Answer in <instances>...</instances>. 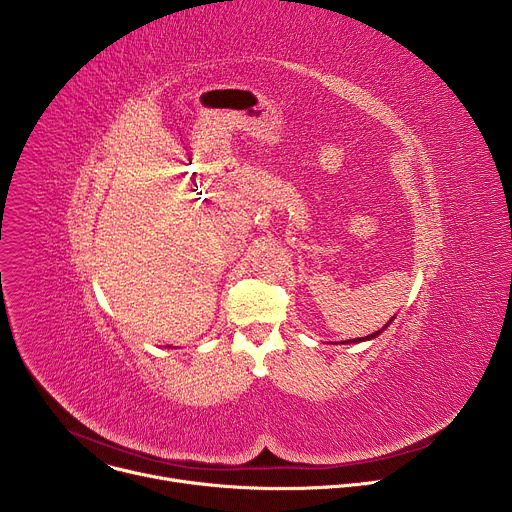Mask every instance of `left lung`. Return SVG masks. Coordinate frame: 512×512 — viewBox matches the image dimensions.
Wrapping results in <instances>:
<instances>
[{
    "mask_svg": "<svg viewBox=\"0 0 512 512\" xmlns=\"http://www.w3.org/2000/svg\"><path fill=\"white\" fill-rule=\"evenodd\" d=\"M385 328H387V326H385ZM385 328H383V330H385ZM383 330H377V332H373L371 336H364V338H352V340H346V342H362V340H369V338H377Z\"/></svg>",
    "mask_w": 512,
    "mask_h": 512,
    "instance_id": "1",
    "label": "left lung"
}]
</instances>
